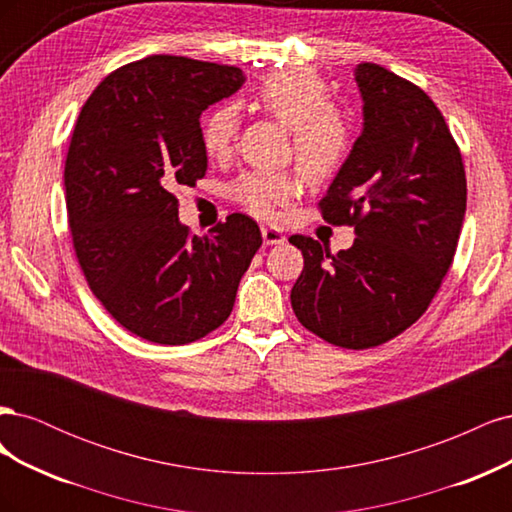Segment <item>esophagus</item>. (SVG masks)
I'll list each match as a JSON object with an SVG mask.
<instances>
[{"mask_svg": "<svg viewBox=\"0 0 512 512\" xmlns=\"http://www.w3.org/2000/svg\"><path fill=\"white\" fill-rule=\"evenodd\" d=\"M260 232H262V239H265L267 245H280V243L286 241V237L282 235V230H277L273 226H262Z\"/></svg>", "mask_w": 512, "mask_h": 512, "instance_id": "esophagus-1", "label": "esophagus"}]
</instances>
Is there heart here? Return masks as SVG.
Listing matches in <instances>:
<instances>
[{
  "label": "heart",
  "instance_id": "heart-1",
  "mask_svg": "<svg viewBox=\"0 0 512 512\" xmlns=\"http://www.w3.org/2000/svg\"><path fill=\"white\" fill-rule=\"evenodd\" d=\"M258 111L275 117L290 130L292 151L309 181L333 177L348 160L352 128L346 113L331 102L329 85L305 68L269 72L250 96ZM239 130V115L232 104H220L200 123V143L209 158L230 156ZM303 192L299 168H256L239 175L230 196L256 218H275Z\"/></svg>",
  "mask_w": 512,
  "mask_h": 512
}]
</instances>
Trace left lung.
I'll return each instance as SVG.
<instances>
[{"instance_id":"1","label":"left lung","mask_w":512,"mask_h":512,"mask_svg":"<svg viewBox=\"0 0 512 512\" xmlns=\"http://www.w3.org/2000/svg\"><path fill=\"white\" fill-rule=\"evenodd\" d=\"M363 132L318 203L354 243L335 256L312 237L290 303L307 331L363 350L404 333L425 314L457 250L466 170L442 113L421 87L378 64L354 70Z\"/></svg>"}]
</instances>
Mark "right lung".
I'll list each match as a JSON object with an SVG mask.
<instances>
[{
  "label": "right lung",
  "instance_id": "right-lung-1",
  "mask_svg": "<svg viewBox=\"0 0 512 512\" xmlns=\"http://www.w3.org/2000/svg\"><path fill=\"white\" fill-rule=\"evenodd\" d=\"M243 83L235 66L149 55L108 74L74 126L64 183L76 258L106 312L147 342L183 346L224 324L262 245L243 213L192 235L173 194L207 173L200 115Z\"/></svg>",
  "mask_w": 512,
  "mask_h": 512
}]
</instances>
